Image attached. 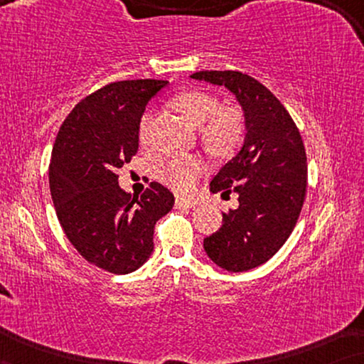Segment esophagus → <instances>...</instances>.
<instances>
[{"label": "esophagus", "mask_w": 364, "mask_h": 364, "mask_svg": "<svg viewBox=\"0 0 364 364\" xmlns=\"http://www.w3.org/2000/svg\"><path fill=\"white\" fill-rule=\"evenodd\" d=\"M176 207L177 208H193L196 207V202L186 200V198H176Z\"/></svg>", "instance_id": "1"}]
</instances>
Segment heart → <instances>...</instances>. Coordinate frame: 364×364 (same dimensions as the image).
<instances>
[{"instance_id": "heart-1", "label": "heart", "mask_w": 364, "mask_h": 364, "mask_svg": "<svg viewBox=\"0 0 364 364\" xmlns=\"http://www.w3.org/2000/svg\"><path fill=\"white\" fill-rule=\"evenodd\" d=\"M173 107L187 119L192 126L202 129L203 141L213 151L227 152L240 141L243 121L235 109H220V102L213 94L202 89L183 91L173 99ZM151 116L146 114L141 121L139 137L147 144V131ZM205 168L200 157H177L168 161L161 171L159 178L177 193H191L197 178Z\"/></svg>"}]
</instances>
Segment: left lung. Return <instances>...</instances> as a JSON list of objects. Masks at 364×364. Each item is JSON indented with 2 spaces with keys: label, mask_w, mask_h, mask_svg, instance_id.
Here are the masks:
<instances>
[{
  "label": "left lung",
  "mask_w": 364,
  "mask_h": 364,
  "mask_svg": "<svg viewBox=\"0 0 364 364\" xmlns=\"http://www.w3.org/2000/svg\"><path fill=\"white\" fill-rule=\"evenodd\" d=\"M192 79L223 86L245 117L240 151L210 182V192L238 196V207L222 213V227L203 240V250L227 272H247L280 250L300 217L306 193V154L283 104L238 71H200Z\"/></svg>",
  "instance_id": "obj_1"
}]
</instances>
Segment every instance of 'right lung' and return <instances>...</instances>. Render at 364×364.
Instances as JSON below:
<instances>
[{"mask_svg":"<svg viewBox=\"0 0 364 364\" xmlns=\"http://www.w3.org/2000/svg\"><path fill=\"white\" fill-rule=\"evenodd\" d=\"M166 86L136 79L89 94L69 112L53 147L49 188L59 223L89 263L116 275L149 260L156 222L173 207V193L161 183L132 197L116 176L136 156L146 106Z\"/></svg>","mask_w":364,"mask_h":364,"instance_id":"add662e5","label":"right lung"}]
</instances>
